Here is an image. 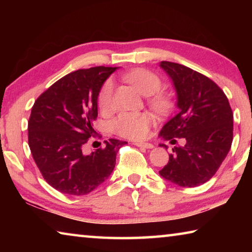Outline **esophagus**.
<instances>
[{"mask_svg":"<svg viewBox=\"0 0 252 252\" xmlns=\"http://www.w3.org/2000/svg\"><path fill=\"white\" fill-rule=\"evenodd\" d=\"M134 144H135L136 147L143 148V149H153V148H155V146H153V144L148 143V142H135Z\"/></svg>","mask_w":252,"mask_h":252,"instance_id":"esophagus-1","label":"esophagus"}]
</instances>
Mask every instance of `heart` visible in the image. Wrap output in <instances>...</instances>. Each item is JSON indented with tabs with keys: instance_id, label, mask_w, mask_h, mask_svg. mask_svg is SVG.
<instances>
[{
	"instance_id": "heart-1",
	"label": "heart",
	"mask_w": 252,
	"mask_h": 252,
	"mask_svg": "<svg viewBox=\"0 0 252 252\" xmlns=\"http://www.w3.org/2000/svg\"><path fill=\"white\" fill-rule=\"evenodd\" d=\"M126 81L133 85L141 94L150 96V104L158 112H164L170 108V100L164 94H156L160 91L162 81L156 73L147 69H136L125 75ZM114 82L112 79H108L102 85L97 95V103L101 110L106 111L112 104V94ZM152 125L151 118L143 113L125 112L111 122V129L117 134L132 140H142L148 135L149 129Z\"/></svg>"
}]
</instances>
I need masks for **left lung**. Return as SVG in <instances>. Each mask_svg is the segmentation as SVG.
<instances>
[{
	"instance_id": "left-lung-1",
	"label": "left lung",
	"mask_w": 252,
	"mask_h": 252,
	"mask_svg": "<svg viewBox=\"0 0 252 252\" xmlns=\"http://www.w3.org/2000/svg\"><path fill=\"white\" fill-rule=\"evenodd\" d=\"M160 67L172 80L178 113L165 123L159 136L174 147L160 176L180 187H198L215 176L231 148L233 114L228 97L212 80L178 63L162 61ZM164 147L165 144H160Z\"/></svg>"
}]
</instances>
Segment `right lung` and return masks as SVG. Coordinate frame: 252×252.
I'll use <instances>...</instances> for the list:
<instances>
[{
  "mask_svg": "<svg viewBox=\"0 0 252 252\" xmlns=\"http://www.w3.org/2000/svg\"><path fill=\"white\" fill-rule=\"evenodd\" d=\"M118 67L95 66L72 72L34 102L28 123L29 147L44 180L60 192L90 193L112 173L117 153L126 142L104 141L91 153L84 148L96 132L97 95Z\"/></svg>",
  "mask_w": 252,
  "mask_h": 252,
  "instance_id": "obj_1",
  "label": "right lung"
}]
</instances>
